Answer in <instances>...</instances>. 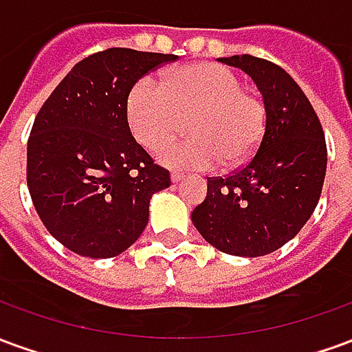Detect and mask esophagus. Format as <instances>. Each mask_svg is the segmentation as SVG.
<instances>
[{
	"label": "esophagus",
	"mask_w": 352,
	"mask_h": 352,
	"mask_svg": "<svg viewBox=\"0 0 352 352\" xmlns=\"http://www.w3.org/2000/svg\"><path fill=\"white\" fill-rule=\"evenodd\" d=\"M183 173H179V171H173V173H171V181H173V183H179V181H183Z\"/></svg>",
	"instance_id": "obj_1"
}]
</instances>
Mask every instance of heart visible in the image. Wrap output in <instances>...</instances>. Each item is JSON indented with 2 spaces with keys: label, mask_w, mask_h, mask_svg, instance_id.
Listing matches in <instances>:
<instances>
[{
  "label": "heart",
  "mask_w": 352,
  "mask_h": 352,
  "mask_svg": "<svg viewBox=\"0 0 352 352\" xmlns=\"http://www.w3.org/2000/svg\"><path fill=\"white\" fill-rule=\"evenodd\" d=\"M191 120L195 138L170 144L158 153L169 168H237L260 148L265 107L256 94L221 64H190L168 73L164 85L139 79L128 96V122L133 138L156 151Z\"/></svg>",
  "instance_id": "obj_1"
}]
</instances>
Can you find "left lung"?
<instances>
[{
    "label": "left lung",
    "instance_id": "1",
    "mask_svg": "<svg viewBox=\"0 0 352 352\" xmlns=\"http://www.w3.org/2000/svg\"><path fill=\"white\" fill-rule=\"evenodd\" d=\"M251 75L262 92L260 148L228 177H209L192 222L214 249L234 256L277 251L309 221L326 175V141L315 109L283 67L264 58H219Z\"/></svg>",
    "mask_w": 352,
    "mask_h": 352
}]
</instances>
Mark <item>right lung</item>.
Wrapping results in <instances>:
<instances>
[{
  "mask_svg": "<svg viewBox=\"0 0 352 352\" xmlns=\"http://www.w3.org/2000/svg\"><path fill=\"white\" fill-rule=\"evenodd\" d=\"M175 54L107 49L65 75L43 103L28 139V188L52 236L88 258H113L148 222L154 192L171 184L133 139L128 96Z\"/></svg>",
  "mask_w": 352,
  "mask_h": 352,
  "instance_id": "obj_1",
  "label": "right lung"
}]
</instances>
